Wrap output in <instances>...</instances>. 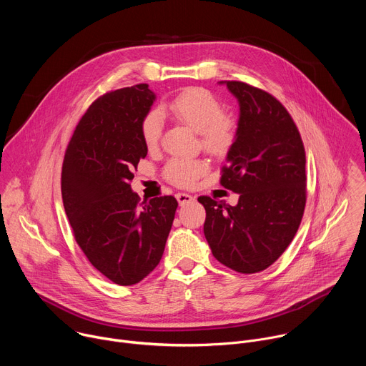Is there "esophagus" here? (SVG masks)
Wrapping results in <instances>:
<instances>
[{
  "label": "esophagus",
  "instance_id": "1",
  "mask_svg": "<svg viewBox=\"0 0 366 366\" xmlns=\"http://www.w3.org/2000/svg\"><path fill=\"white\" fill-rule=\"evenodd\" d=\"M177 199H178V202H179V205L182 207V205H187V204H191L195 198L192 197V195H189V194H185V192H178L177 194Z\"/></svg>",
  "mask_w": 366,
  "mask_h": 366
}]
</instances>
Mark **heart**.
Wrapping results in <instances>:
<instances>
[{"label": "heart", "mask_w": 366, "mask_h": 366, "mask_svg": "<svg viewBox=\"0 0 366 366\" xmlns=\"http://www.w3.org/2000/svg\"><path fill=\"white\" fill-rule=\"evenodd\" d=\"M168 112L178 122L199 133L201 144L213 154H224L236 140L234 120L222 113L220 101L207 89L187 88L179 92L168 106ZM162 134V117L150 112L142 120V137L147 147L158 144ZM208 169L202 159L177 158L168 162L165 177L175 185L189 187Z\"/></svg>", "instance_id": "1"}]
</instances>
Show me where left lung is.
I'll return each mask as SVG.
<instances>
[{"label":"left lung","mask_w":366,"mask_h":366,"mask_svg":"<svg viewBox=\"0 0 366 366\" xmlns=\"http://www.w3.org/2000/svg\"><path fill=\"white\" fill-rule=\"evenodd\" d=\"M237 99L236 140L222 185L236 205L199 197L204 236L214 257L240 274L271 267L294 239L305 207V153L300 133L271 94L239 81H220Z\"/></svg>","instance_id":"left-lung-1"}]
</instances>
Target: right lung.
<instances>
[{"instance_id":"1","label":"right lung","mask_w":366,"mask_h":366,"mask_svg":"<svg viewBox=\"0 0 366 366\" xmlns=\"http://www.w3.org/2000/svg\"><path fill=\"white\" fill-rule=\"evenodd\" d=\"M156 94L146 84L99 97L79 120L62 168V198L75 239L95 269L119 285L146 278L165 250L178 202L139 207L133 168L147 154L142 120Z\"/></svg>"}]
</instances>
